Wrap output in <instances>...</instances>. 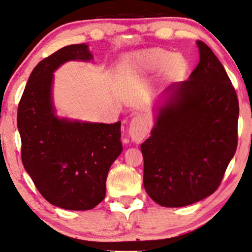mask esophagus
<instances>
[{
  "mask_svg": "<svg viewBox=\"0 0 252 252\" xmlns=\"http://www.w3.org/2000/svg\"><path fill=\"white\" fill-rule=\"evenodd\" d=\"M128 134L131 141L135 143H141L144 141V138L148 134V127L145 119L142 116H136L131 119Z\"/></svg>",
  "mask_w": 252,
  "mask_h": 252,
  "instance_id": "obj_1",
  "label": "esophagus"
}]
</instances>
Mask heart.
<instances>
[{"label":"heart","mask_w":252,"mask_h":252,"mask_svg":"<svg viewBox=\"0 0 252 252\" xmlns=\"http://www.w3.org/2000/svg\"><path fill=\"white\" fill-rule=\"evenodd\" d=\"M127 64L136 72H153L160 69L162 75L167 79L179 77L185 67L182 58L172 56L162 49H148L131 53L127 57Z\"/></svg>","instance_id":"obj_1"}]
</instances>
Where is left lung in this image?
I'll use <instances>...</instances> for the list:
<instances>
[{
  "label": "left lung",
  "instance_id": "1",
  "mask_svg": "<svg viewBox=\"0 0 252 252\" xmlns=\"http://www.w3.org/2000/svg\"><path fill=\"white\" fill-rule=\"evenodd\" d=\"M189 80L162 94L150 138L141 145L144 188L166 208L193 204L219 188L238 144L239 102L223 65L202 41Z\"/></svg>",
  "mask_w": 252,
  "mask_h": 252
}]
</instances>
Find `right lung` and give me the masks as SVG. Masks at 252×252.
<instances>
[{
	"label": "right lung",
	"instance_id": "add662e5",
	"mask_svg": "<svg viewBox=\"0 0 252 252\" xmlns=\"http://www.w3.org/2000/svg\"><path fill=\"white\" fill-rule=\"evenodd\" d=\"M86 43L61 48L35 65L18 108L23 166L49 203L94 209L106 195L111 164L122 153L121 122L59 118L52 102L53 72L67 61H90Z\"/></svg>",
	"mask_w": 252,
	"mask_h": 252
}]
</instances>
